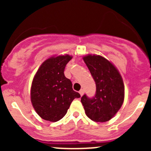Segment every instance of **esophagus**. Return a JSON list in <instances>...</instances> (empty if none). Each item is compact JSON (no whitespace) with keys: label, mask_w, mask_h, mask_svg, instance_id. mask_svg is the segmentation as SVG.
Wrapping results in <instances>:
<instances>
[{"label":"esophagus","mask_w":151,"mask_h":151,"mask_svg":"<svg viewBox=\"0 0 151 151\" xmlns=\"http://www.w3.org/2000/svg\"><path fill=\"white\" fill-rule=\"evenodd\" d=\"M79 93H80V96H82L83 95V93H84V90H83V89H81V90H80V91H79Z\"/></svg>","instance_id":"obj_1"}]
</instances>
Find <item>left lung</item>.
Instances as JSON below:
<instances>
[{
	"instance_id": "1",
	"label": "left lung",
	"mask_w": 151,
	"mask_h": 151,
	"mask_svg": "<svg viewBox=\"0 0 151 151\" xmlns=\"http://www.w3.org/2000/svg\"><path fill=\"white\" fill-rule=\"evenodd\" d=\"M83 60L96 87L93 98L85 94L82 96L85 114L96 122H106L113 118L123 103V79L115 66L102 56L88 55Z\"/></svg>"
}]
</instances>
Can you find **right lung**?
I'll use <instances>...</instances> for the list:
<instances>
[{
  "instance_id": "right-lung-1",
  "label": "right lung",
  "mask_w": 151,
  "mask_h": 151,
  "mask_svg": "<svg viewBox=\"0 0 151 151\" xmlns=\"http://www.w3.org/2000/svg\"><path fill=\"white\" fill-rule=\"evenodd\" d=\"M71 58L68 55L50 58L34 76L30 99L36 112L45 121L56 122L63 118L73 100L80 97L64 75L65 67Z\"/></svg>"
}]
</instances>
